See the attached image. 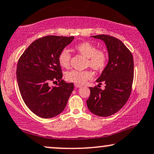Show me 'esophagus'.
Masks as SVG:
<instances>
[{
    "label": "esophagus",
    "mask_w": 154,
    "mask_h": 154,
    "mask_svg": "<svg viewBox=\"0 0 154 154\" xmlns=\"http://www.w3.org/2000/svg\"><path fill=\"white\" fill-rule=\"evenodd\" d=\"M75 88H81L82 85H79V84H75Z\"/></svg>",
    "instance_id": "34e87169"
}]
</instances>
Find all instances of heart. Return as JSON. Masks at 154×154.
<instances>
[{
    "label": "heart",
    "instance_id": "1",
    "mask_svg": "<svg viewBox=\"0 0 154 154\" xmlns=\"http://www.w3.org/2000/svg\"><path fill=\"white\" fill-rule=\"evenodd\" d=\"M75 50L88 58L87 65L94 69L95 71H101L105 69L107 64V55L102 51L97 50V48L95 45L90 42H82L75 47ZM69 51L66 49H63L59 53L58 61L59 64L63 68H69L70 66ZM93 73L91 71H77L71 70L66 74V79L68 81L72 82L75 84L83 85L86 83L87 81L93 78Z\"/></svg>",
    "mask_w": 154,
    "mask_h": 154
}]
</instances>
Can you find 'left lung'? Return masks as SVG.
Masks as SVG:
<instances>
[{"mask_svg":"<svg viewBox=\"0 0 154 154\" xmlns=\"http://www.w3.org/2000/svg\"><path fill=\"white\" fill-rule=\"evenodd\" d=\"M91 37L105 42L108 62L96 80L98 85L105 83V89L90 88L91 95L86 100L87 106L95 115L108 117L118 112L130 95L134 79L133 57L127 47L117 38L105 35Z\"/></svg>","mask_w":154,"mask_h":154,"instance_id":"left-lung-1","label":"left lung"}]
</instances>
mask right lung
Here are the masks:
<instances>
[{
    "label": "right lung",
    "instance_id": "obj_1",
    "mask_svg": "<svg viewBox=\"0 0 154 154\" xmlns=\"http://www.w3.org/2000/svg\"><path fill=\"white\" fill-rule=\"evenodd\" d=\"M73 39L46 36L33 42L20 58L16 71L20 92L27 107L37 116L52 118L66 106L74 86L61 80L58 57ZM52 80L60 82L57 87L49 86Z\"/></svg>",
    "mask_w": 154,
    "mask_h": 154
}]
</instances>
